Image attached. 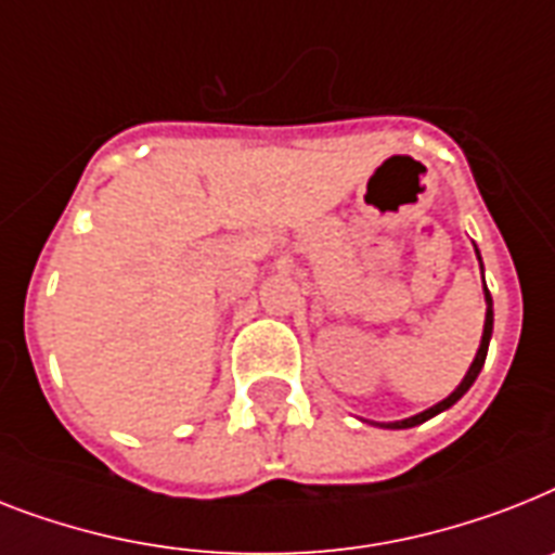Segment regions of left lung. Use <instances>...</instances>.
<instances>
[{
    "mask_svg": "<svg viewBox=\"0 0 555 555\" xmlns=\"http://www.w3.org/2000/svg\"><path fill=\"white\" fill-rule=\"evenodd\" d=\"M476 256H479V250H476ZM485 299H488V317H485V333H481L479 353H476V359H473V364H470V371H467L465 382H462V385H459L456 390H453V393H450L448 399H444V402L434 404V408L425 410V413H418V416L404 418V422H390V425H382V427H416V425H422V422H427V418H434L436 413H441V410H448L450 404H456L459 399H462V396H465L467 390H470V385H473V382H476V376H479L481 364H485V359H488L490 333H493V299H490L488 291H485Z\"/></svg>",
    "mask_w": 555,
    "mask_h": 555,
    "instance_id": "left-lung-1",
    "label": "left lung"
}]
</instances>
